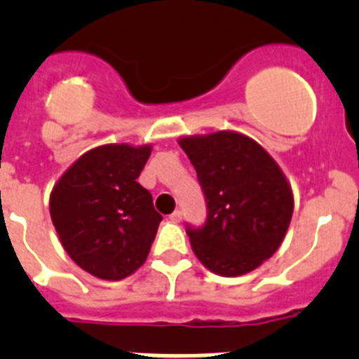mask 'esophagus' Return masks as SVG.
<instances>
[{"mask_svg": "<svg viewBox=\"0 0 359 359\" xmlns=\"http://www.w3.org/2000/svg\"><path fill=\"white\" fill-rule=\"evenodd\" d=\"M169 219H170V221H174V223H180V221L183 219V212L182 210H174L172 214L169 215Z\"/></svg>", "mask_w": 359, "mask_h": 359, "instance_id": "34e87169", "label": "esophagus"}]
</instances>
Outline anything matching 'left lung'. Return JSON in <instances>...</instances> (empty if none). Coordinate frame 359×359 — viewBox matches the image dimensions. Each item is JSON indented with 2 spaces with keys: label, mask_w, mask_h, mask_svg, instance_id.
Returning <instances> with one entry per match:
<instances>
[{
  "label": "left lung",
  "mask_w": 359,
  "mask_h": 359,
  "mask_svg": "<svg viewBox=\"0 0 359 359\" xmlns=\"http://www.w3.org/2000/svg\"><path fill=\"white\" fill-rule=\"evenodd\" d=\"M198 172L207 219L187 224L196 257L210 271L237 277L277 252L293 215V194L273 158L252 138L214 133L180 140Z\"/></svg>",
  "instance_id": "obj_1"
}]
</instances>
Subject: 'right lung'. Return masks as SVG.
I'll return each instance as SVG.
<instances>
[{"instance_id":"obj_1","label":"right lung","mask_w":359,"mask_h":359,"mask_svg":"<svg viewBox=\"0 0 359 359\" xmlns=\"http://www.w3.org/2000/svg\"><path fill=\"white\" fill-rule=\"evenodd\" d=\"M151 147L102 145L82 154L50 196L62 246L84 271L120 280L145 262L161 215L136 182Z\"/></svg>"}]
</instances>
